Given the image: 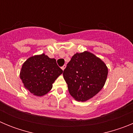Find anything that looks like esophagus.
Instances as JSON below:
<instances>
[{
    "instance_id": "34e87169",
    "label": "esophagus",
    "mask_w": 133,
    "mask_h": 133,
    "mask_svg": "<svg viewBox=\"0 0 133 133\" xmlns=\"http://www.w3.org/2000/svg\"><path fill=\"white\" fill-rule=\"evenodd\" d=\"M65 68H66V64H64V65H63V66L61 67V69H62V70H64V69H65Z\"/></svg>"
}]
</instances>
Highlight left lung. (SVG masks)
<instances>
[{
  "label": "left lung",
  "mask_w": 133,
  "mask_h": 133,
  "mask_svg": "<svg viewBox=\"0 0 133 133\" xmlns=\"http://www.w3.org/2000/svg\"><path fill=\"white\" fill-rule=\"evenodd\" d=\"M107 75L105 63L88 51L74 55L63 72L69 93L81 102L92 98L103 89Z\"/></svg>",
  "instance_id": "obj_1"
}]
</instances>
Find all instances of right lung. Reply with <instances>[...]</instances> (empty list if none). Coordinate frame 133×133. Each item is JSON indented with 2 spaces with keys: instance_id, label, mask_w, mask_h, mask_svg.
I'll list each match as a JSON object with an SVG mask.
<instances>
[{
  "instance_id": "obj_1",
  "label": "right lung",
  "mask_w": 133,
  "mask_h": 133,
  "mask_svg": "<svg viewBox=\"0 0 133 133\" xmlns=\"http://www.w3.org/2000/svg\"><path fill=\"white\" fill-rule=\"evenodd\" d=\"M63 72L56 59L43 53L31 56L23 63L20 78L29 92L41 97L51 90L55 80Z\"/></svg>"
}]
</instances>
